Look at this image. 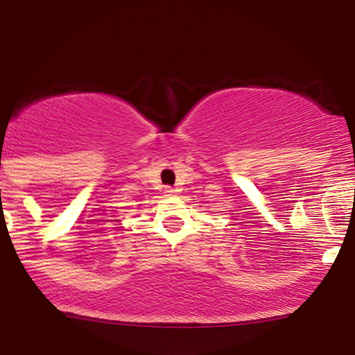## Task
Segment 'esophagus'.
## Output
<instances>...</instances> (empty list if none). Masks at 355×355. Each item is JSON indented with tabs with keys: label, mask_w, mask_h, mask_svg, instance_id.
<instances>
[{
	"label": "esophagus",
	"mask_w": 355,
	"mask_h": 355,
	"mask_svg": "<svg viewBox=\"0 0 355 355\" xmlns=\"http://www.w3.org/2000/svg\"><path fill=\"white\" fill-rule=\"evenodd\" d=\"M175 190L172 189V187H165V195H173Z\"/></svg>",
	"instance_id": "34e87169"
}]
</instances>
